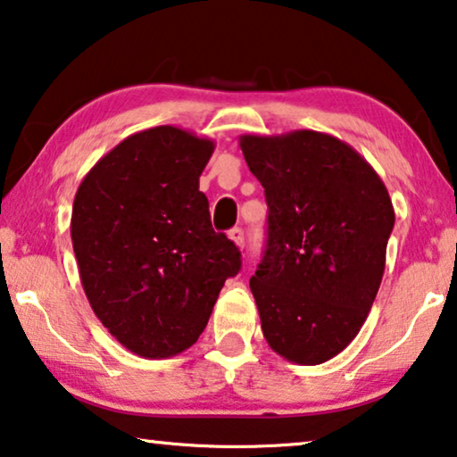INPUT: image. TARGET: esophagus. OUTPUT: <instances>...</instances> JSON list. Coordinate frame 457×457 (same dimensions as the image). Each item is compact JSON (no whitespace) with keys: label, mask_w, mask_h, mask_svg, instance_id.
<instances>
[{"label":"esophagus","mask_w":457,"mask_h":457,"mask_svg":"<svg viewBox=\"0 0 457 457\" xmlns=\"http://www.w3.org/2000/svg\"><path fill=\"white\" fill-rule=\"evenodd\" d=\"M228 238L237 245L238 249H243V247H245V235H243V228H238V227L230 228V230H228Z\"/></svg>","instance_id":"obj_1"}]
</instances>
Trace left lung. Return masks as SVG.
<instances>
[{"instance_id":"obj_1","label":"left lung","mask_w":457,"mask_h":457,"mask_svg":"<svg viewBox=\"0 0 457 457\" xmlns=\"http://www.w3.org/2000/svg\"><path fill=\"white\" fill-rule=\"evenodd\" d=\"M268 202V243L251 278L270 347L300 366L341 353L380 287L395 208L380 175L317 130L238 138Z\"/></svg>"}]
</instances>
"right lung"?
Returning a JSON list of instances; mask_svg holds the SVG:
<instances>
[{"label":"right lung","mask_w":457,"mask_h":457,"mask_svg":"<svg viewBox=\"0 0 457 457\" xmlns=\"http://www.w3.org/2000/svg\"><path fill=\"white\" fill-rule=\"evenodd\" d=\"M214 140L155 126L116 145L77 187L71 241L81 286L118 343L149 360L204 331L241 253L214 233L200 175Z\"/></svg>","instance_id":"1"}]
</instances>
